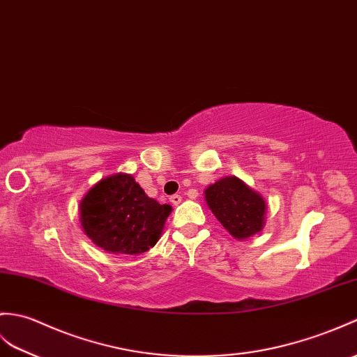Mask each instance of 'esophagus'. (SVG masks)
I'll use <instances>...</instances> for the list:
<instances>
[{"mask_svg":"<svg viewBox=\"0 0 357 357\" xmlns=\"http://www.w3.org/2000/svg\"><path fill=\"white\" fill-rule=\"evenodd\" d=\"M181 201H182L181 195H173V196H170V202H172L173 205H178V204H181Z\"/></svg>","mask_w":357,"mask_h":357,"instance_id":"obj_1","label":"esophagus"}]
</instances>
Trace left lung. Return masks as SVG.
<instances>
[{
  "mask_svg": "<svg viewBox=\"0 0 357 357\" xmlns=\"http://www.w3.org/2000/svg\"><path fill=\"white\" fill-rule=\"evenodd\" d=\"M205 201L214 216L234 238L243 240L260 233L266 202L236 176L222 178L205 190Z\"/></svg>",
  "mask_w": 357,
  "mask_h": 357,
  "instance_id": "obj_1",
  "label": "left lung"
}]
</instances>
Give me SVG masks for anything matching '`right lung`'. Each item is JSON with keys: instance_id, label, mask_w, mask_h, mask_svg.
Listing matches in <instances>:
<instances>
[{"instance_id": "add662e5", "label": "right lung", "mask_w": 357, "mask_h": 357, "mask_svg": "<svg viewBox=\"0 0 357 357\" xmlns=\"http://www.w3.org/2000/svg\"><path fill=\"white\" fill-rule=\"evenodd\" d=\"M170 213V205L149 197L128 173L102 179L80 202L85 234L114 254L137 255L151 250Z\"/></svg>"}]
</instances>
